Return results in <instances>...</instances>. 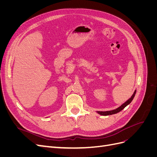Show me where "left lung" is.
Here are the masks:
<instances>
[{"label":"left lung","instance_id":"obj_1","mask_svg":"<svg viewBox=\"0 0 157 157\" xmlns=\"http://www.w3.org/2000/svg\"><path fill=\"white\" fill-rule=\"evenodd\" d=\"M136 91L135 90V92L133 94V95L132 96V97L128 99V101H126L124 103H123L121 106H120L118 108L115 109V110H113V111H98V113L99 114H100L101 115H103V116H107V115H113V114H116L118 112H120L121 111H122L123 109H124L128 104H130L131 103V101L133 100V99H134V96H135V94H136Z\"/></svg>","mask_w":157,"mask_h":157}]
</instances>
